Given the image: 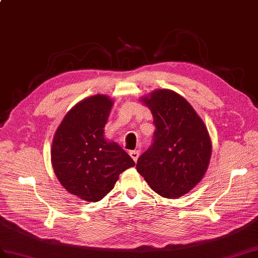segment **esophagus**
Returning <instances> with one entry per match:
<instances>
[{
    "instance_id": "34e87169",
    "label": "esophagus",
    "mask_w": 258,
    "mask_h": 258,
    "mask_svg": "<svg viewBox=\"0 0 258 258\" xmlns=\"http://www.w3.org/2000/svg\"><path fill=\"white\" fill-rule=\"evenodd\" d=\"M130 156L133 158V160L136 163L137 159H139V156H140V152L139 151H132V152H130Z\"/></svg>"
}]
</instances>
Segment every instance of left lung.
<instances>
[{
    "label": "left lung",
    "instance_id": "1",
    "mask_svg": "<svg viewBox=\"0 0 258 258\" xmlns=\"http://www.w3.org/2000/svg\"><path fill=\"white\" fill-rule=\"evenodd\" d=\"M141 100L151 110L156 130L136 169L155 192L176 199L205 176L212 153L210 135L189 102L172 90H155Z\"/></svg>",
    "mask_w": 258,
    "mask_h": 258
}]
</instances>
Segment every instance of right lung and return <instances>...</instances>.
<instances>
[{"label": "right lung", "mask_w": 258, "mask_h": 258, "mask_svg": "<svg viewBox=\"0 0 258 258\" xmlns=\"http://www.w3.org/2000/svg\"><path fill=\"white\" fill-rule=\"evenodd\" d=\"M113 101L103 94L77 103L59 125L51 146V164L69 194L97 202L114 188L119 173L135 166L115 142L104 139Z\"/></svg>", "instance_id": "add662e5"}]
</instances>
